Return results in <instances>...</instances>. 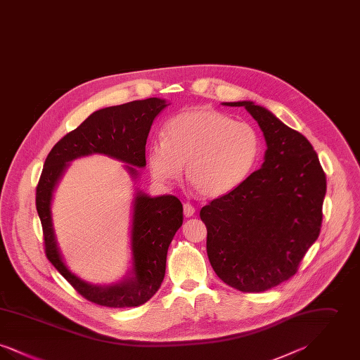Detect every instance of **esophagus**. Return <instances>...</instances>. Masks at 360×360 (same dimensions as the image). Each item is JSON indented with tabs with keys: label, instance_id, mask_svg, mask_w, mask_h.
Listing matches in <instances>:
<instances>
[{
	"label": "esophagus",
	"instance_id": "esophagus-1",
	"mask_svg": "<svg viewBox=\"0 0 360 360\" xmlns=\"http://www.w3.org/2000/svg\"><path fill=\"white\" fill-rule=\"evenodd\" d=\"M184 213H185L186 217H190V216H193L195 213V209H194V206L191 205V204L185 202L184 204Z\"/></svg>",
	"mask_w": 360,
	"mask_h": 360
}]
</instances>
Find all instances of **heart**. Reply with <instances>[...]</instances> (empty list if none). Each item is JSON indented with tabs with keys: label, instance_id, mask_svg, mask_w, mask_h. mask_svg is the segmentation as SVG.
<instances>
[{
	"label": "heart",
	"instance_id": "1",
	"mask_svg": "<svg viewBox=\"0 0 360 360\" xmlns=\"http://www.w3.org/2000/svg\"><path fill=\"white\" fill-rule=\"evenodd\" d=\"M260 154L257 129L212 108L182 112L167 121L163 139L148 148V167L155 181L176 182L186 165V179L205 197H219L238 188Z\"/></svg>",
	"mask_w": 360,
	"mask_h": 360
}]
</instances>
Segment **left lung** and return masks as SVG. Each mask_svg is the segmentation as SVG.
Masks as SVG:
<instances>
[{
	"mask_svg": "<svg viewBox=\"0 0 360 360\" xmlns=\"http://www.w3.org/2000/svg\"><path fill=\"white\" fill-rule=\"evenodd\" d=\"M244 106L267 144L262 167L200 212L206 252L217 276L243 292L269 290L288 281L323 223L326 178L308 139L251 101Z\"/></svg>",
	"mask_w": 360,
	"mask_h": 360,
	"instance_id": "8db88e82",
	"label": "left lung"
}]
</instances>
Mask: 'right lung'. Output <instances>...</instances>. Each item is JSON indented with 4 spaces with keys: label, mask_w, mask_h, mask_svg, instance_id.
<instances>
[{
    "label": "right lung",
    "mask_w": 360,
    "mask_h": 360,
    "mask_svg": "<svg viewBox=\"0 0 360 360\" xmlns=\"http://www.w3.org/2000/svg\"><path fill=\"white\" fill-rule=\"evenodd\" d=\"M167 106L165 100L147 98L100 109L78 128L62 137L44 162L36 186V209L43 226L46 255L52 266L86 300L108 308H134L147 302L159 290L167 250L184 221V207L172 194L148 197L136 193L132 219V276L113 286H96L72 274L58 248L51 219L52 191L68 163L79 156L105 154L136 167L146 166V143L154 119Z\"/></svg>",
    "instance_id": "right-lung-1"
}]
</instances>
